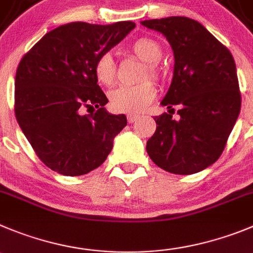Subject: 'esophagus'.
Segmentation results:
<instances>
[{"label": "esophagus", "instance_id": "obj_1", "mask_svg": "<svg viewBox=\"0 0 253 253\" xmlns=\"http://www.w3.org/2000/svg\"><path fill=\"white\" fill-rule=\"evenodd\" d=\"M140 119L137 115H127V121L129 122V124H133V122H136L137 120Z\"/></svg>", "mask_w": 253, "mask_h": 253}]
</instances>
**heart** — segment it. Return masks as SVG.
Segmentation results:
<instances>
[{
    "label": "heart",
    "mask_w": 253,
    "mask_h": 253,
    "mask_svg": "<svg viewBox=\"0 0 253 253\" xmlns=\"http://www.w3.org/2000/svg\"><path fill=\"white\" fill-rule=\"evenodd\" d=\"M132 55L145 62V70L141 80H160L164 76V68L159 60L162 56L161 44L150 37H140L128 46ZM94 76L101 84L111 86L116 79V63L112 55L106 52L98 56L93 66ZM156 88L151 81H145L136 86H121L110 93L111 107L116 112L136 115L140 113L155 100Z\"/></svg>",
    "instance_id": "1"
}]
</instances>
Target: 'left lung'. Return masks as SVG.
<instances>
[{
  "instance_id": "left-lung-1",
  "label": "left lung",
  "mask_w": 253,
  "mask_h": 253,
  "mask_svg": "<svg viewBox=\"0 0 253 253\" xmlns=\"http://www.w3.org/2000/svg\"><path fill=\"white\" fill-rule=\"evenodd\" d=\"M161 32L173 49L171 86L161 105L180 106V119L156 116L147 141L150 159L174 174L200 172L218 160L241 110V93L231 52L197 21L181 16L142 21ZM170 113V110L169 111Z\"/></svg>"
}]
</instances>
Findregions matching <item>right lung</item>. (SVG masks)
I'll list each match as a JSON object with an SVG mask.
<instances>
[{
    "instance_id": "add662e5",
    "label": "right lung",
    "mask_w": 253,
    "mask_h": 253,
    "mask_svg": "<svg viewBox=\"0 0 253 253\" xmlns=\"http://www.w3.org/2000/svg\"><path fill=\"white\" fill-rule=\"evenodd\" d=\"M71 22L49 31L20 61L15 79V115L39 159L52 171L81 176L105 162L113 138L127 125L111 115L94 76V61L134 28ZM86 107H96L82 115Z\"/></svg>"
}]
</instances>
